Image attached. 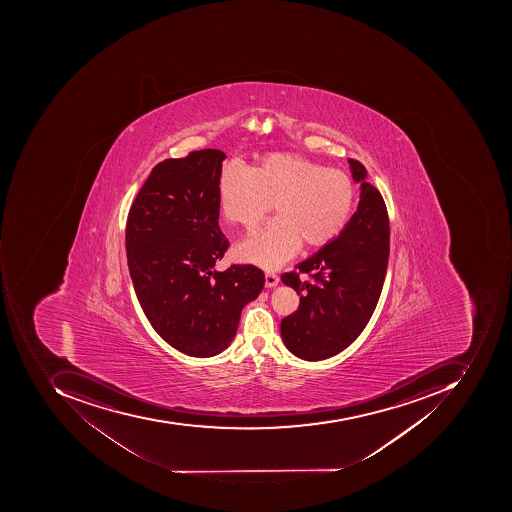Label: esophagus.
<instances>
[{
	"label": "esophagus",
	"instance_id": "1",
	"mask_svg": "<svg viewBox=\"0 0 512 512\" xmlns=\"http://www.w3.org/2000/svg\"><path fill=\"white\" fill-rule=\"evenodd\" d=\"M264 278H266V288H275L278 283H280V278H278L277 274H274V272H266V275H264Z\"/></svg>",
	"mask_w": 512,
	"mask_h": 512
}]
</instances>
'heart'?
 <instances>
[{
  "mask_svg": "<svg viewBox=\"0 0 512 512\" xmlns=\"http://www.w3.org/2000/svg\"><path fill=\"white\" fill-rule=\"evenodd\" d=\"M355 184L346 172L295 154H269L248 171L226 164L218 178L221 214L252 231L275 203L278 218L238 244L240 260L277 268L294 257L301 243L321 246L334 240L351 217Z\"/></svg>",
  "mask_w": 512,
  "mask_h": 512,
  "instance_id": "b5f03b06",
  "label": "heart"
}]
</instances>
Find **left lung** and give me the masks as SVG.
Masks as SVG:
<instances>
[{
  "label": "left lung",
  "mask_w": 512,
  "mask_h": 512,
  "mask_svg": "<svg viewBox=\"0 0 512 512\" xmlns=\"http://www.w3.org/2000/svg\"><path fill=\"white\" fill-rule=\"evenodd\" d=\"M360 183V203L338 237L297 264L281 281L300 295L294 314L281 320V338L295 357H334L366 328L380 298L389 258V217L385 200L366 181V167L349 160ZM300 273L312 275L303 282Z\"/></svg>",
  "instance_id": "left-lung-1"
}]
</instances>
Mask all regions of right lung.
<instances>
[{
	"label": "right lung",
	"mask_w": 512,
	"mask_h": 512,
	"mask_svg": "<svg viewBox=\"0 0 512 512\" xmlns=\"http://www.w3.org/2000/svg\"><path fill=\"white\" fill-rule=\"evenodd\" d=\"M224 158L203 149L161 161L127 217V264L141 308L164 341L191 357L228 348L241 311L264 286L252 264L214 268L229 246L218 226Z\"/></svg>",
	"instance_id": "add662e5"
}]
</instances>
